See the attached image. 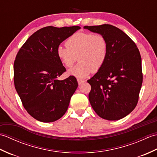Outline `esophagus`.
I'll return each instance as SVG.
<instances>
[{
    "label": "esophagus",
    "mask_w": 157,
    "mask_h": 157,
    "mask_svg": "<svg viewBox=\"0 0 157 157\" xmlns=\"http://www.w3.org/2000/svg\"><path fill=\"white\" fill-rule=\"evenodd\" d=\"M77 80H78V84L79 85L82 84L83 83L85 82L84 80H83V79H77Z\"/></svg>",
    "instance_id": "1"
}]
</instances>
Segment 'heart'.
<instances>
[{"mask_svg":"<svg viewBox=\"0 0 157 157\" xmlns=\"http://www.w3.org/2000/svg\"><path fill=\"white\" fill-rule=\"evenodd\" d=\"M66 46H58L56 55L67 67H71L78 57L79 62L68 71L69 75L78 78L98 71L107 58L108 43L101 34L76 32L67 39Z\"/></svg>","mask_w":157,"mask_h":157,"instance_id":"b5f03b06","label":"heart"}]
</instances>
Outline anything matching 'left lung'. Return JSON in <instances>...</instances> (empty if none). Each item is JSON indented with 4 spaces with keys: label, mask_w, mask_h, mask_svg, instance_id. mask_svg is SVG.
I'll list each match as a JSON object with an SVG mask.
<instances>
[{
    "label": "left lung",
    "mask_w": 157,
    "mask_h": 157,
    "mask_svg": "<svg viewBox=\"0 0 157 157\" xmlns=\"http://www.w3.org/2000/svg\"><path fill=\"white\" fill-rule=\"evenodd\" d=\"M104 36L108 55L104 65L88 79L89 101L99 117L121 119L137 105L142 84V59L134 41L121 29L109 24L84 26Z\"/></svg>",
    "instance_id": "8db88e82"
}]
</instances>
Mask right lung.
I'll return each mask as SVG.
<instances>
[{"label":"right lung","instance_id":"obj_1","mask_svg":"<svg viewBox=\"0 0 157 157\" xmlns=\"http://www.w3.org/2000/svg\"><path fill=\"white\" fill-rule=\"evenodd\" d=\"M79 26L40 29L24 43L14 62L16 91L27 112L39 121H55L64 115L78 86L74 76L63 80L66 71L56 55L61 43Z\"/></svg>","mask_w":157,"mask_h":157}]
</instances>
